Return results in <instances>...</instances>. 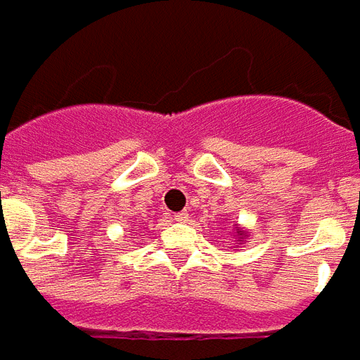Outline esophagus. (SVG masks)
I'll use <instances>...</instances> for the list:
<instances>
[{
    "label": "esophagus",
    "mask_w": 360,
    "mask_h": 360,
    "mask_svg": "<svg viewBox=\"0 0 360 360\" xmlns=\"http://www.w3.org/2000/svg\"><path fill=\"white\" fill-rule=\"evenodd\" d=\"M173 219H175V221H179V224H183V221H187V214H185V212L175 214V216H173Z\"/></svg>",
    "instance_id": "34e87169"
}]
</instances>
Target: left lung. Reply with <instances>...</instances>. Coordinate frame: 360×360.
<instances>
[{
	"mask_svg": "<svg viewBox=\"0 0 360 360\" xmlns=\"http://www.w3.org/2000/svg\"><path fill=\"white\" fill-rule=\"evenodd\" d=\"M235 233L239 239H247V231H243V229H235Z\"/></svg>",
	"mask_w": 360,
	"mask_h": 360,
	"instance_id": "8db88e82",
	"label": "left lung"
}]
</instances>
